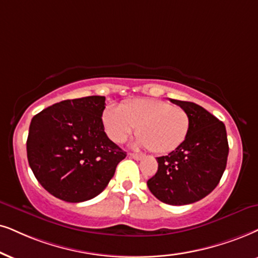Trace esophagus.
Here are the masks:
<instances>
[{
  "instance_id": "1",
  "label": "esophagus",
  "mask_w": 258,
  "mask_h": 258,
  "mask_svg": "<svg viewBox=\"0 0 258 258\" xmlns=\"http://www.w3.org/2000/svg\"><path fill=\"white\" fill-rule=\"evenodd\" d=\"M130 156L136 161H140L142 158H144V155H142V153H130Z\"/></svg>"
}]
</instances>
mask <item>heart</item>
<instances>
[{
	"label": "heart",
	"mask_w": 258,
	"mask_h": 258,
	"mask_svg": "<svg viewBox=\"0 0 258 258\" xmlns=\"http://www.w3.org/2000/svg\"><path fill=\"white\" fill-rule=\"evenodd\" d=\"M102 122L113 142L123 143L137 128V145L164 155L172 152L187 138L190 118L182 107L157 99H136L121 108L108 106Z\"/></svg>",
	"instance_id": "obj_1"
}]
</instances>
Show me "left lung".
Segmentation results:
<instances>
[{
	"label": "left lung",
	"instance_id": "1",
	"mask_svg": "<svg viewBox=\"0 0 258 258\" xmlns=\"http://www.w3.org/2000/svg\"><path fill=\"white\" fill-rule=\"evenodd\" d=\"M187 110L190 128L187 138L167 156L157 157L158 170L148 181L159 201L174 206L197 202L217 187L229 156L225 125L201 106L172 100Z\"/></svg>",
	"mask_w": 258,
	"mask_h": 258
}]
</instances>
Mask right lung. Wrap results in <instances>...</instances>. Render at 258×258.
Masks as SVG:
<instances>
[{
  "label": "right lung",
  "instance_id": "obj_1",
  "mask_svg": "<svg viewBox=\"0 0 258 258\" xmlns=\"http://www.w3.org/2000/svg\"><path fill=\"white\" fill-rule=\"evenodd\" d=\"M105 96L65 100L33 116L27 138L29 167L48 193L67 202L95 198L126 152L105 132Z\"/></svg>",
  "mask_w": 258,
  "mask_h": 258
}]
</instances>
